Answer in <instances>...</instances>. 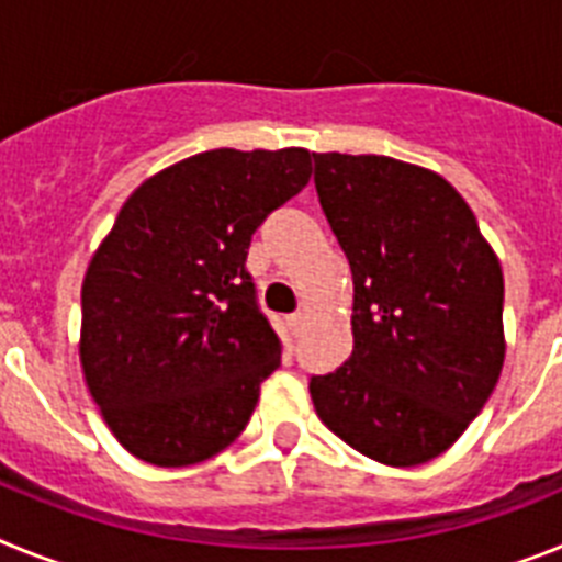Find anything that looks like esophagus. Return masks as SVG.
<instances>
[{"label":"esophagus","instance_id":"1","mask_svg":"<svg viewBox=\"0 0 562 562\" xmlns=\"http://www.w3.org/2000/svg\"><path fill=\"white\" fill-rule=\"evenodd\" d=\"M305 319H308V316L302 314V311H296V314L288 316V325H291V330H294V336H300L302 330H305Z\"/></svg>","mask_w":562,"mask_h":562}]
</instances>
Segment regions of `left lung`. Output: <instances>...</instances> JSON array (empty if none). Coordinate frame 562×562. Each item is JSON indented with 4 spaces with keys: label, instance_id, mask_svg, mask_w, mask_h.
<instances>
[{
    "label": "left lung",
    "instance_id": "1",
    "mask_svg": "<svg viewBox=\"0 0 562 562\" xmlns=\"http://www.w3.org/2000/svg\"><path fill=\"white\" fill-rule=\"evenodd\" d=\"M322 212L353 271V353L311 375L325 427L387 467L450 450L504 368V271L441 175L314 153Z\"/></svg>",
    "mask_w": 562,
    "mask_h": 562
}]
</instances>
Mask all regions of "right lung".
Instances as JSON below:
<instances>
[{
	"mask_svg": "<svg viewBox=\"0 0 562 562\" xmlns=\"http://www.w3.org/2000/svg\"><path fill=\"white\" fill-rule=\"evenodd\" d=\"M311 180V153L212 149L135 189L81 285V368L106 427L155 467L246 429L280 336L246 271L251 234Z\"/></svg>",
	"mask_w": 562,
	"mask_h": 562,
	"instance_id": "obj_1",
	"label": "right lung"
}]
</instances>
